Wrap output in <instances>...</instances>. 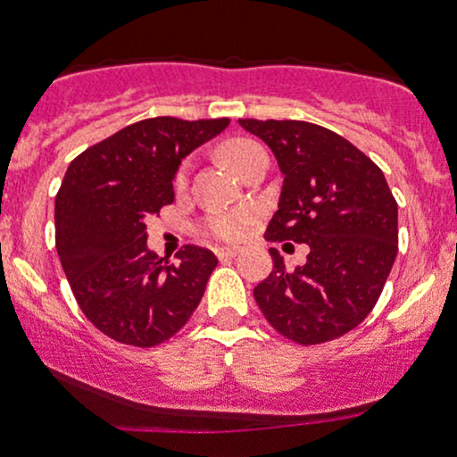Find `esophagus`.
Segmentation results:
<instances>
[{"label": "esophagus", "instance_id": "obj_1", "mask_svg": "<svg viewBox=\"0 0 457 457\" xmlns=\"http://www.w3.org/2000/svg\"><path fill=\"white\" fill-rule=\"evenodd\" d=\"M238 253H240V246H219V249H217V258L219 260L236 258Z\"/></svg>", "mask_w": 457, "mask_h": 457}]
</instances>
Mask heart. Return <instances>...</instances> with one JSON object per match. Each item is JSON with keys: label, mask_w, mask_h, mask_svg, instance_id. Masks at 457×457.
<instances>
[{"label": "heart", "mask_w": 457, "mask_h": 457, "mask_svg": "<svg viewBox=\"0 0 457 457\" xmlns=\"http://www.w3.org/2000/svg\"><path fill=\"white\" fill-rule=\"evenodd\" d=\"M262 145L255 144L251 139H232L221 148V156L229 165L234 167L236 171L243 170V165L253 154L255 150H260ZM187 174H188V165H185L178 170L176 174V187H182L187 182ZM255 221V214L251 211H225V212H214L211 219L206 221V232L208 236L217 240H240L249 234L251 225Z\"/></svg>", "instance_id": "1"}]
</instances>
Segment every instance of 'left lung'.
<instances>
[{
    "mask_svg": "<svg viewBox=\"0 0 457 457\" xmlns=\"http://www.w3.org/2000/svg\"><path fill=\"white\" fill-rule=\"evenodd\" d=\"M275 154L283 174L279 208L266 240L309 246L287 270L253 290L264 318L301 345L324 344L359 327L378 301L397 255V202L385 174L348 139L301 120H238Z\"/></svg>",
    "mask_w": 457,
    "mask_h": 457,
    "instance_id": "left-lung-1",
    "label": "left lung"
}]
</instances>
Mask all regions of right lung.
Returning <instances> with one entry per match:
<instances>
[{
    "mask_svg": "<svg viewBox=\"0 0 457 457\" xmlns=\"http://www.w3.org/2000/svg\"><path fill=\"white\" fill-rule=\"evenodd\" d=\"M228 118L141 120L68 165L55 197V246L86 318L120 344L152 348L176 335L202 301L212 251L185 245L178 264L148 249L145 221L174 202L185 156Z\"/></svg>",
    "mask_w": 457,
    "mask_h": 457,
    "instance_id": "1",
    "label": "right lung"
}]
</instances>
